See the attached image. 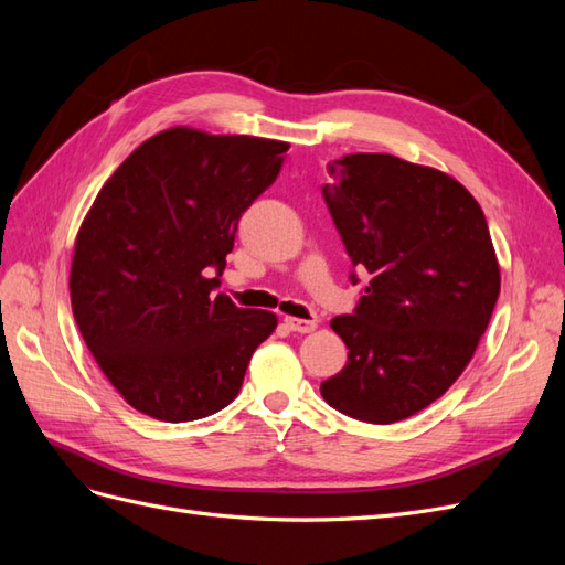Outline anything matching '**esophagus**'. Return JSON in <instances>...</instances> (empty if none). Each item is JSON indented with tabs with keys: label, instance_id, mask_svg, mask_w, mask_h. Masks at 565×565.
Segmentation results:
<instances>
[{
	"label": "esophagus",
	"instance_id": "1",
	"mask_svg": "<svg viewBox=\"0 0 565 565\" xmlns=\"http://www.w3.org/2000/svg\"><path fill=\"white\" fill-rule=\"evenodd\" d=\"M285 324L292 332H301V334H306V332H313L316 328H318V322L316 320H306V318H295V316H287L285 318Z\"/></svg>",
	"mask_w": 565,
	"mask_h": 565
}]
</instances>
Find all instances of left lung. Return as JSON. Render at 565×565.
<instances>
[{
  "label": "left lung",
  "mask_w": 565,
  "mask_h": 565,
  "mask_svg": "<svg viewBox=\"0 0 565 565\" xmlns=\"http://www.w3.org/2000/svg\"><path fill=\"white\" fill-rule=\"evenodd\" d=\"M330 172L324 202L370 282L355 313L330 322L349 363L320 393L349 417L393 424L469 365L500 297L498 254L481 204L446 172L386 152H353Z\"/></svg>",
  "instance_id": "1"
}]
</instances>
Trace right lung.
Returning a JSON list of instances; mask_svg holds the SVG:
<instances>
[{"mask_svg": "<svg viewBox=\"0 0 565 565\" xmlns=\"http://www.w3.org/2000/svg\"><path fill=\"white\" fill-rule=\"evenodd\" d=\"M289 143L172 127L100 188L75 237L71 301L84 344L134 409L160 422L218 413L278 316L214 295L237 221Z\"/></svg>", "mask_w": 565, "mask_h": 565, "instance_id": "add662e5", "label": "right lung"}]
</instances>
